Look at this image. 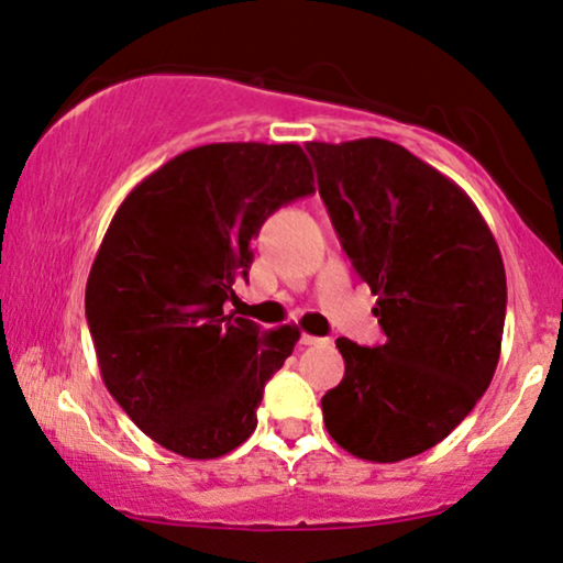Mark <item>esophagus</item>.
<instances>
[{
	"mask_svg": "<svg viewBox=\"0 0 563 563\" xmlns=\"http://www.w3.org/2000/svg\"><path fill=\"white\" fill-rule=\"evenodd\" d=\"M299 343H302V345H320V343H328V338H318V335L302 333V335H299Z\"/></svg>",
	"mask_w": 563,
	"mask_h": 563,
	"instance_id": "34e87169",
	"label": "esophagus"
}]
</instances>
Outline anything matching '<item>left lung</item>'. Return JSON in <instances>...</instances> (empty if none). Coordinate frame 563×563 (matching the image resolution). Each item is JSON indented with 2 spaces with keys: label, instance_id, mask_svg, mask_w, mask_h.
<instances>
[{
  "label": "left lung",
  "instance_id": "1",
  "mask_svg": "<svg viewBox=\"0 0 563 563\" xmlns=\"http://www.w3.org/2000/svg\"><path fill=\"white\" fill-rule=\"evenodd\" d=\"M343 251L376 297L384 343L338 338L322 420L353 456L395 464L441 443L487 391L507 282L497 241L449 176L382 137L307 143Z\"/></svg>",
  "mask_w": 563,
  "mask_h": 563
}]
</instances>
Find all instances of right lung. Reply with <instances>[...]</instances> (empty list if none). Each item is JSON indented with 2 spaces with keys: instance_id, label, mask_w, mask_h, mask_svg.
<instances>
[{
  "instance_id": "right-lung-1",
  "label": "right lung",
  "mask_w": 563,
  "mask_h": 563,
  "mask_svg": "<svg viewBox=\"0 0 563 563\" xmlns=\"http://www.w3.org/2000/svg\"><path fill=\"white\" fill-rule=\"evenodd\" d=\"M312 191L297 143H210L145 176L114 212L87 282L89 333L110 395L164 449L218 459L256 430L299 330L222 305L249 279L268 214Z\"/></svg>"
}]
</instances>
